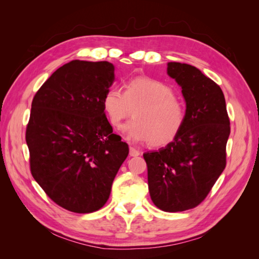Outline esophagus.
<instances>
[{"label": "esophagus", "mask_w": 259, "mask_h": 259, "mask_svg": "<svg viewBox=\"0 0 259 259\" xmlns=\"http://www.w3.org/2000/svg\"><path fill=\"white\" fill-rule=\"evenodd\" d=\"M129 155H130V157H138V156L140 155V152H139L138 150H137V149H135L134 147H130Z\"/></svg>", "instance_id": "obj_1"}]
</instances>
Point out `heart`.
Listing matches in <instances>:
<instances>
[{
    "instance_id": "obj_1",
    "label": "heart",
    "mask_w": 259,
    "mask_h": 259,
    "mask_svg": "<svg viewBox=\"0 0 259 259\" xmlns=\"http://www.w3.org/2000/svg\"><path fill=\"white\" fill-rule=\"evenodd\" d=\"M103 110L113 128L119 129L135 111V120L123 126L125 138L153 147L174 141L184 128L186 108L171 87L161 81L137 76L126 82L124 92L117 87L107 90Z\"/></svg>"
}]
</instances>
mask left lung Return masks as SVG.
<instances>
[{
  "label": "left lung",
  "instance_id": "1",
  "mask_svg": "<svg viewBox=\"0 0 259 259\" xmlns=\"http://www.w3.org/2000/svg\"><path fill=\"white\" fill-rule=\"evenodd\" d=\"M167 73L181 88L185 124L174 141L144 158L152 202L163 211L177 212L199 205L224 171L230 126L217 83L186 63L168 62Z\"/></svg>",
  "mask_w": 259,
  "mask_h": 259
}]
</instances>
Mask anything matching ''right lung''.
Returning a JSON list of instances; mask_svg holds the SVG:
<instances>
[{
  "instance_id": "right-lung-1",
  "label": "right lung",
  "mask_w": 259,
  "mask_h": 259,
  "mask_svg": "<svg viewBox=\"0 0 259 259\" xmlns=\"http://www.w3.org/2000/svg\"><path fill=\"white\" fill-rule=\"evenodd\" d=\"M114 81L108 61L73 60L51 74L32 101L26 145L33 178L67 210L103 207L129 147L112 133L102 100Z\"/></svg>"
}]
</instances>
